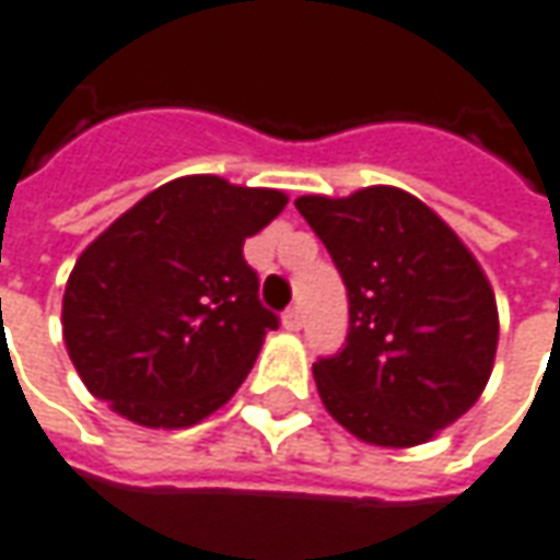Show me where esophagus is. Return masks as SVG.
I'll use <instances>...</instances> for the list:
<instances>
[{
  "label": "esophagus",
  "instance_id": "34e87169",
  "mask_svg": "<svg viewBox=\"0 0 560 560\" xmlns=\"http://www.w3.org/2000/svg\"><path fill=\"white\" fill-rule=\"evenodd\" d=\"M281 322H284V328H288V330H300V328H303V310H300V306H291V310H284Z\"/></svg>",
  "mask_w": 560,
  "mask_h": 560
}]
</instances>
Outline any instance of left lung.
I'll use <instances>...</instances> for the list:
<instances>
[{
	"label": "left lung",
	"mask_w": 560,
	"mask_h": 560,
	"mask_svg": "<svg viewBox=\"0 0 560 560\" xmlns=\"http://www.w3.org/2000/svg\"><path fill=\"white\" fill-rule=\"evenodd\" d=\"M349 296L343 349L312 364L328 413L380 447L423 444L488 386L497 300L456 232L395 186L300 196Z\"/></svg>",
	"instance_id": "8db88e82"
}]
</instances>
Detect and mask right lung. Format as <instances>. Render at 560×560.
Masks as SVG:
<instances>
[{
  "label": "right lung",
  "instance_id": "obj_1",
  "mask_svg": "<svg viewBox=\"0 0 560 560\" xmlns=\"http://www.w3.org/2000/svg\"><path fill=\"white\" fill-rule=\"evenodd\" d=\"M284 205L279 189L196 174L152 189L101 232L63 294V340L91 395L150 429L223 408L279 328L242 245Z\"/></svg>",
  "mask_w": 560,
  "mask_h": 560
}]
</instances>
